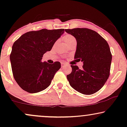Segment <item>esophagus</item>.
Returning a JSON list of instances; mask_svg holds the SVG:
<instances>
[{
  "label": "esophagus",
  "instance_id": "1",
  "mask_svg": "<svg viewBox=\"0 0 127 127\" xmlns=\"http://www.w3.org/2000/svg\"><path fill=\"white\" fill-rule=\"evenodd\" d=\"M66 65V64H65L64 63H62V64H61V66H62V67H64V66H65Z\"/></svg>",
  "mask_w": 127,
  "mask_h": 127
}]
</instances>
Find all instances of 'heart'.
Masks as SVG:
<instances>
[{
  "label": "heart",
  "instance_id": "obj_1",
  "mask_svg": "<svg viewBox=\"0 0 127 127\" xmlns=\"http://www.w3.org/2000/svg\"><path fill=\"white\" fill-rule=\"evenodd\" d=\"M64 41H65V43L68 42V41L73 40H75V38H74L73 36L70 35V34H66V35L64 36Z\"/></svg>",
  "mask_w": 127,
  "mask_h": 127
}]
</instances>
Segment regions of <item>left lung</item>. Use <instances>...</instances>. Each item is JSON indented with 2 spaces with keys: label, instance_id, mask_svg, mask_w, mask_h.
Segmentation results:
<instances>
[{
  "label": "left lung",
  "instance_id": "8db88e82",
  "mask_svg": "<svg viewBox=\"0 0 127 127\" xmlns=\"http://www.w3.org/2000/svg\"><path fill=\"white\" fill-rule=\"evenodd\" d=\"M77 41L74 59L83 62V69L71 65L67 79L73 88L83 94H93L104 86L110 75L112 55L106 40L88 28L67 29Z\"/></svg>",
  "mask_w": 127,
  "mask_h": 127
}]
</instances>
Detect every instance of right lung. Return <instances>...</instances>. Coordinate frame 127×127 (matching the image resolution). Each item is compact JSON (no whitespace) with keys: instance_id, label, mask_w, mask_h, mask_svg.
I'll use <instances>...</instances> for the list:
<instances>
[{"instance_id":"1","label":"right lung","mask_w":127,"mask_h":127,"mask_svg":"<svg viewBox=\"0 0 127 127\" xmlns=\"http://www.w3.org/2000/svg\"><path fill=\"white\" fill-rule=\"evenodd\" d=\"M64 29L28 32L14 43L10 55L15 80L24 91L39 93L48 87L61 68L60 62H42V57L50 51Z\"/></svg>"}]
</instances>
